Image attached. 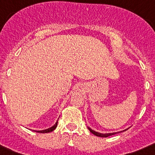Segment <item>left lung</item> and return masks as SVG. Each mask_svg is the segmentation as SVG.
<instances>
[{
	"mask_svg": "<svg viewBox=\"0 0 155 155\" xmlns=\"http://www.w3.org/2000/svg\"><path fill=\"white\" fill-rule=\"evenodd\" d=\"M87 129H88L90 132L92 133L94 135H95V136L97 137H108L112 136V135H114V134H116V133H110V134H100V133L95 132V131H94L93 130H91L90 127H87Z\"/></svg>",
	"mask_w": 155,
	"mask_h": 155,
	"instance_id": "8db88e82",
	"label": "left lung"
}]
</instances>
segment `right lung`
<instances>
[{
  "label": "right lung",
  "mask_w": 155,
  "mask_h": 155,
  "mask_svg": "<svg viewBox=\"0 0 155 155\" xmlns=\"http://www.w3.org/2000/svg\"><path fill=\"white\" fill-rule=\"evenodd\" d=\"M57 123H58V121L55 124V125L53 126L52 127H50V128L49 129H46V130H39V131H35V132H38V133H42V134H44V133H50V132H52V131H53L54 130L56 129V127H57Z\"/></svg>",
  "instance_id": "1"
}]
</instances>
